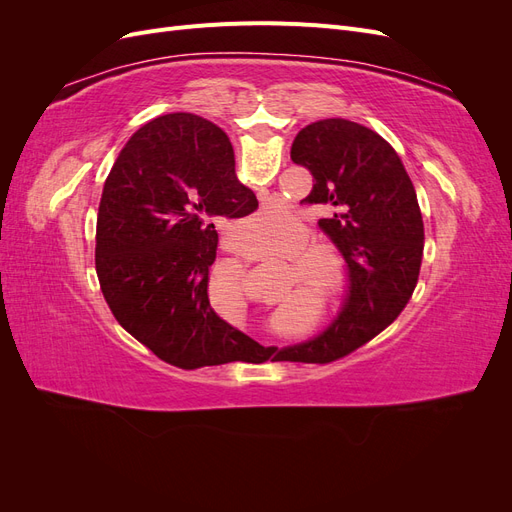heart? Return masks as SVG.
I'll return each instance as SVG.
<instances>
[{"label":"heart","instance_id":"1","mask_svg":"<svg viewBox=\"0 0 512 512\" xmlns=\"http://www.w3.org/2000/svg\"><path fill=\"white\" fill-rule=\"evenodd\" d=\"M262 235L273 230L275 226H282V220L277 213H260L258 215ZM309 245V235L305 230H297L292 235L284 237L280 241V254L292 259V267L297 271L299 280L318 294L324 301H335L344 290L346 284V273L344 265L337 254L324 250V247H304Z\"/></svg>","mask_w":512,"mask_h":512}]
</instances>
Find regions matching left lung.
Listing matches in <instances>:
<instances>
[{
	"label": "left lung",
	"mask_w": 512,
	"mask_h": 512,
	"mask_svg": "<svg viewBox=\"0 0 512 512\" xmlns=\"http://www.w3.org/2000/svg\"><path fill=\"white\" fill-rule=\"evenodd\" d=\"M290 158L314 177L305 203L333 209L318 226L346 262L348 290L327 329L277 350V359L331 363L376 337L406 307L421 271L423 218L395 149L361 123H309L294 138Z\"/></svg>",
	"instance_id": "obj_1"
}]
</instances>
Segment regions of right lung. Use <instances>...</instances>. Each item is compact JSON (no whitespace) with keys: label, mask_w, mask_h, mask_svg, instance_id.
Wrapping results in <instances>:
<instances>
[{"label":"right lung","mask_w":512,"mask_h":512,"mask_svg":"<svg viewBox=\"0 0 512 512\" xmlns=\"http://www.w3.org/2000/svg\"><path fill=\"white\" fill-rule=\"evenodd\" d=\"M256 207L228 136L203 117H158L121 149L98 209L96 271L117 322L158 359L198 369L273 354L209 303L215 224Z\"/></svg>","instance_id":"obj_1"}]
</instances>
